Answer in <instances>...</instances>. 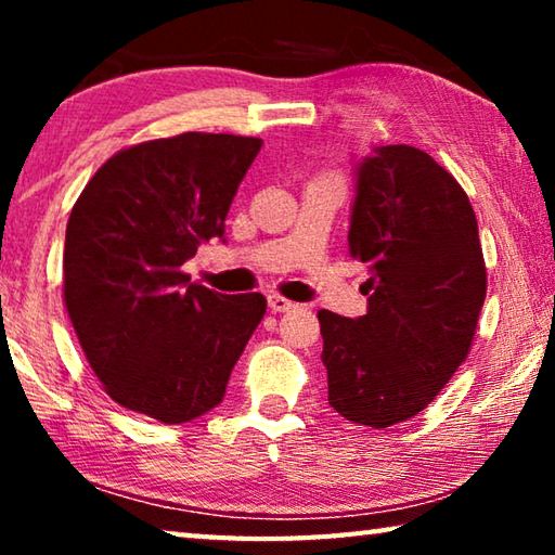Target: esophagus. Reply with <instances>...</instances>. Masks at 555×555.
<instances>
[{
	"mask_svg": "<svg viewBox=\"0 0 555 555\" xmlns=\"http://www.w3.org/2000/svg\"><path fill=\"white\" fill-rule=\"evenodd\" d=\"M267 304H269V311L271 313H286V311H291V308H296V304H291L288 298H281L276 294L269 296Z\"/></svg>",
	"mask_w": 555,
	"mask_h": 555,
	"instance_id": "esophagus-1",
	"label": "esophagus"
}]
</instances>
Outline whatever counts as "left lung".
<instances>
[{
  "label": "left lung",
  "instance_id": "obj_1",
  "mask_svg": "<svg viewBox=\"0 0 555 555\" xmlns=\"http://www.w3.org/2000/svg\"><path fill=\"white\" fill-rule=\"evenodd\" d=\"M350 257L370 269L367 313H318L327 403L389 428L424 411L465 362L487 271L475 210L421 149L377 146L354 164Z\"/></svg>",
  "mask_w": 555,
  "mask_h": 555
}]
</instances>
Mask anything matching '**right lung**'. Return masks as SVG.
Wrapping results in <instances>:
<instances>
[{
  "mask_svg": "<svg viewBox=\"0 0 555 555\" xmlns=\"http://www.w3.org/2000/svg\"><path fill=\"white\" fill-rule=\"evenodd\" d=\"M261 139L185 131L129 146L90 178L65 228L63 298L112 399L162 424L218 406L267 311L181 267L224 218Z\"/></svg>",
  "mask_w": 555,
  "mask_h": 555,
  "instance_id": "right-lung-1",
  "label": "right lung"
}]
</instances>
